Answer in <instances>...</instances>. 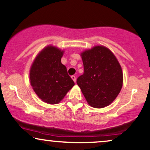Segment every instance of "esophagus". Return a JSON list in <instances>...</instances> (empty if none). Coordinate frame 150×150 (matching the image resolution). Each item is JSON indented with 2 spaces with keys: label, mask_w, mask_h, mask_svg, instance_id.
Listing matches in <instances>:
<instances>
[{
  "label": "esophagus",
  "mask_w": 150,
  "mask_h": 150,
  "mask_svg": "<svg viewBox=\"0 0 150 150\" xmlns=\"http://www.w3.org/2000/svg\"><path fill=\"white\" fill-rule=\"evenodd\" d=\"M71 79H72V80H73L76 83V76L74 75L71 76Z\"/></svg>",
  "instance_id": "obj_1"
}]
</instances>
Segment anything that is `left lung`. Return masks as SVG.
Returning <instances> with one entry per match:
<instances>
[{"mask_svg":"<svg viewBox=\"0 0 150 150\" xmlns=\"http://www.w3.org/2000/svg\"><path fill=\"white\" fill-rule=\"evenodd\" d=\"M84 72L77 79L85 98L90 106L101 108L117 97L122 87L121 66L111 51L97 46L81 53Z\"/></svg>","mask_w":150,"mask_h":150,"instance_id":"left-lung-1","label":"left lung"}]
</instances>
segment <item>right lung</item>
I'll return each instance as SVG.
<instances>
[{
  "instance_id": "obj_1",
  "label": "right lung",
  "mask_w": 150,
  "mask_h": 150,
  "mask_svg": "<svg viewBox=\"0 0 150 150\" xmlns=\"http://www.w3.org/2000/svg\"><path fill=\"white\" fill-rule=\"evenodd\" d=\"M63 51L47 47L39 53L30 71V83L37 95L49 104L58 103L74 86L66 67L61 63Z\"/></svg>"
}]
</instances>
